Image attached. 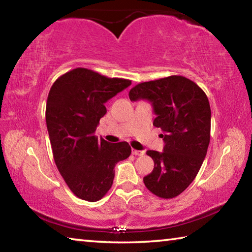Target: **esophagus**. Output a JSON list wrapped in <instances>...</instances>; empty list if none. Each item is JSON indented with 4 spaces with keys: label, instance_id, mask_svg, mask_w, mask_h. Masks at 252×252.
Here are the masks:
<instances>
[{
    "label": "esophagus",
    "instance_id": "esophagus-1",
    "mask_svg": "<svg viewBox=\"0 0 252 252\" xmlns=\"http://www.w3.org/2000/svg\"><path fill=\"white\" fill-rule=\"evenodd\" d=\"M144 151H139V150H134V149H132V155H134V156H139V157H141V156H144Z\"/></svg>",
    "mask_w": 252,
    "mask_h": 252
}]
</instances>
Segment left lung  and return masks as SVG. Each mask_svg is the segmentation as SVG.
Masks as SVG:
<instances>
[{
	"label": "left lung",
	"mask_w": 252,
	"mask_h": 252,
	"mask_svg": "<svg viewBox=\"0 0 252 252\" xmlns=\"http://www.w3.org/2000/svg\"><path fill=\"white\" fill-rule=\"evenodd\" d=\"M129 97L150 101L157 114L153 126L163 131V152L147 151L155 168L144 185L157 197L176 198L194 180L207 155L211 110L206 93L185 76L170 75L136 84Z\"/></svg>",
	"instance_id": "1"
}]
</instances>
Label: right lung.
<instances>
[{
	"mask_svg": "<svg viewBox=\"0 0 252 252\" xmlns=\"http://www.w3.org/2000/svg\"><path fill=\"white\" fill-rule=\"evenodd\" d=\"M131 84L84 67L66 72L50 89L45 109L54 162L76 197L94 202L112 187L114 167L131 155L129 143L95 135L104 103Z\"/></svg>",
	"mask_w": 252,
	"mask_h": 252,
	"instance_id": "add662e5",
	"label": "right lung"
}]
</instances>
